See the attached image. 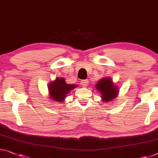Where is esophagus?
Here are the masks:
<instances>
[{"label": "esophagus", "instance_id": "34e87169", "mask_svg": "<svg viewBox=\"0 0 158 158\" xmlns=\"http://www.w3.org/2000/svg\"><path fill=\"white\" fill-rule=\"evenodd\" d=\"M88 84H89L88 80H82L81 81V85L83 87H86L88 86Z\"/></svg>", "mask_w": 158, "mask_h": 158}]
</instances>
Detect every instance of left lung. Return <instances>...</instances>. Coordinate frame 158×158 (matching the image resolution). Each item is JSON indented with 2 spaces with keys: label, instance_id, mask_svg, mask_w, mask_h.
<instances>
[{
  "label": "left lung",
  "instance_id": "8db88e82",
  "mask_svg": "<svg viewBox=\"0 0 158 158\" xmlns=\"http://www.w3.org/2000/svg\"><path fill=\"white\" fill-rule=\"evenodd\" d=\"M95 88L101 95V101L106 103L114 101L119 95V89L109 77L100 79L95 86Z\"/></svg>",
  "mask_w": 158,
  "mask_h": 158
}]
</instances>
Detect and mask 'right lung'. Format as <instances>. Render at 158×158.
Wrapping results in <instances>:
<instances>
[{
    "mask_svg": "<svg viewBox=\"0 0 158 158\" xmlns=\"http://www.w3.org/2000/svg\"><path fill=\"white\" fill-rule=\"evenodd\" d=\"M77 86L76 84L66 83L65 79L62 77H56L48 84L49 98H51L50 100H52V102H63L69 92Z\"/></svg>",
    "mask_w": 158,
    "mask_h": 158,
    "instance_id": "add662e5",
    "label": "right lung"
}]
</instances>
